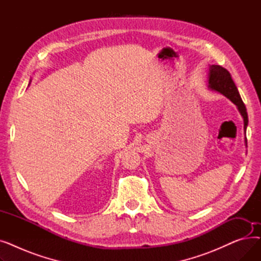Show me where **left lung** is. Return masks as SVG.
I'll list each match as a JSON object with an SVG mask.
<instances>
[{
	"label": "left lung",
	"mask_w": 261,
	"mask_h": 261,
	"mask_svg": "<svg viewBox=\"0 0 261 261\" xmlns=\"http://www.w3.org/2000/svg\"><path fill=\"white\" fill-rule=\"evenodd\" d=\"M208 88L213 91L221 93L232 103H235L237 106L241 116L243 117L244 132H245L246 127H248V123H249L246 108L240 97V94L238 92V89L235 85L234 80L231 79V76L226 68L216 64H213L210 66ZM245 144H246V139H245Z\"/></svg>",
	"instance_id": "8db88e82"
}]
</instances>
